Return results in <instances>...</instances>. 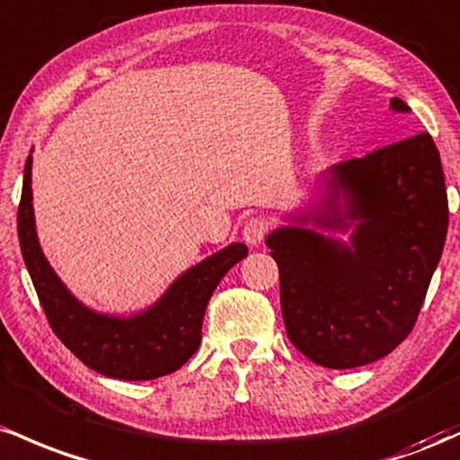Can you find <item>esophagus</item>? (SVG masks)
Wrapping results in <instances>:
<instances>
[{"label":"esophagus","instance_id":"34e87169","mask_svg":"<svg viewBox=\"0 0 460 460\" xmlns=\"http://www.w3.org/2000/svg\"><path fill=\"white\" fill-rule=\"evenodd\" d=\"M267 234V221L261 217H252L243 226V241L247 245H261Z\"/></svg>","mask_w":460,"mask_h":460}]
</instances>
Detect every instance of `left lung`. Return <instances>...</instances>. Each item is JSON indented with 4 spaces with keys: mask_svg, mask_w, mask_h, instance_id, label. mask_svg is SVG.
<instances>
[{
    "mask_svg": "<svg viewBox=\"0 0 460 460\" xmlns=\"http://www.w3.org/2000/svg\"><path fill=\"white\" fill-rule=\"evenodd\" d=\"M391 111L411 112L394 97ZM319 198L265 239L291 343L352 369L409 337L447 234V193L428 132L330 167ZM350 230V243L330 234Z\"/></svg>",
    "mask_w": 460,
    "mask_h": 460,
    "instance_id": "8db88e82",
    "label": "left lung"
}]
</instances>
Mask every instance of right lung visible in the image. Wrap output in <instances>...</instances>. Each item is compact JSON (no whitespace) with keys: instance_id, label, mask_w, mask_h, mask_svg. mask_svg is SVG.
Here are the masks:
<instances>
[{"instance_id":"1","label":"right lung","mask_w":460,"mask_h":460,"mask_svg":"<svg viewBox=\"0 0 460 460\" xmlns=\"http://www.w3.org/2000/svg\"><path fill=\"white\" fill-rule=\"evenodd\" d=\"M17 232L25 267L56 337L86 367L119 380H154L182 367L202 341L210 296L230 267L247 256L243 243H230L180 273L163 297L141 313L121 317L93 311L56 276L39 245L32 206V154L23 169Z\"/></svg>"}]
</instances>
